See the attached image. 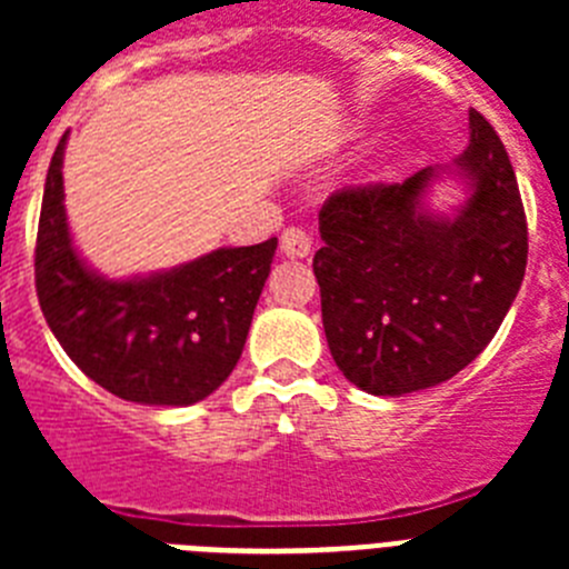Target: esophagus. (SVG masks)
Here are the masks:
<instances>
[{"instance_id": "34e87169", "label": "esophagus", "mask_w": 569, "mask_h": 569, "mask_svg": "<svg viewBox=\"0 0 569 569\" xmlns=\"http://www.w3.org/2000/svg\"><path fill=\"white\" fill-rule=\"evenodd\" d=\"M310 236L305 233L301 228H288L281 233V253L288 256V259H305L310 256Z\"/></svg>"}]
</instances>
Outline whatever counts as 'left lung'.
<instances>
[{
    "mask_svg": "<svg viewBox=\"0 0 569 569\" xmlns=\"http://www.w3.org/2000/svg\"><path fill=\"white\" fill-rule=\"evenodd\" d=\"M439 178L468 190L450 214L429 204ZM319 233L313 273L330 353L347 381L373 396L416 393L465 370L505 321L527 268L519 182L479 110L453 164L336 190Z\"/></svg>",
    "mask_w": 569,
    "mask_h": 569,
    "instance_id": "8db88e82",
    "label": "left lung"
}]
</instances>
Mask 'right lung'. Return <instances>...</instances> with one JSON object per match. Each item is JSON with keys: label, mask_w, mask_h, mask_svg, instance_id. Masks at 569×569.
<instances>
[{"label": "right lung", "mask_w": 569, "mask_h": 569, "mask_svg": "<svg viewBox=\"0 0 569 569\" xmlns=\"http://www.w3.org/2000/svg\"><path fill=\"white\" fill-rule=\"evenodd\" d=\"M64 144L68 133L50 159L37 236V296L48 328L73 365L119 399L153 407L208 399L244 350L276 236L210 250L179 268L108 279L70 236Z\"/></svg>", "instance_id": "obj_1"}]
</instances>
